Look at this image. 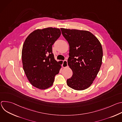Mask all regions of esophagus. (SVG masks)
Instances as JSON below:
<instances>
[{
  "label": "esophagus",
  "mask_w": 122,
  "mask_h": 122,
  "mask_svg": "<svg viewBox=\"0 0 122 122\" xmlns=\"http://www.w3.org/2000/svg\"><path fill=\"white\" fill-rule=\"evenodd\" d=\"M68 66L67 65V62L66 60H64L63 62V64H62V66L63 67H67Z\"/></svg>",
  "instance_id": "obj_1"
}]
</instances>
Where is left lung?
<instances>
[{
    "instance_id": "left-lung-1",
    "label": "left lung",
    "mask_w": 122,
    "mask_h": 122,
    "mask_svg": "<svg viewBox=\"0 0 122 122\" xmlns=\"http://www.w3.org/2000/svg\"><path fill=\"white\" fill-rule=\"evenodd\" d=\"M69 45L67 64L73 72L67 85L76 90H83L93 83L102 64L103 50L98 40L90 32L61 28Z\"/></svg>"
}]
</instances>
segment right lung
<instances>
[{
	"label": "right lung",
	"mask_w": 122,
	"mask_h": 122,
	"mask_svg": "<svg viewBox=\"0 0 122 122\" xmlns=\"http://www.w3.org/2000/svg\"><path fill=\"white\" fill-rule=\"evenodd\" d=\"M61 34L59 28L37 29L29 35L24 43V71L30 83L37 88L43 90L51 86L59 72L62 64L55 59L52 45Z\"/></svg>",
	"instance_id": "1"
}]
</instances>
